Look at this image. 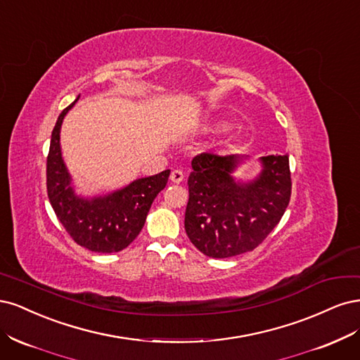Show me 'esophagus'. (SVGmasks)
Wrapping results in <instances>:
<instances>
[{
    "mask_svg": "<svg viewBox=\"0 0 360 360\" xmlns=\"http://www.w3.org/2000/svg\"><path fill=\"white\" fill-rule=\"evenodd\" d=\"M170 181L175 182V184H181L184 181V172L181 169H175L172 170L170 173Z\"/></svg>",
    "mask_w": 360,
    "mask_h": 360,
    "instance_id": "34e87169",
    "label": "esophagus"
}]
</instances>
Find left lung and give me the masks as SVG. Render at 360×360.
Wrapping results in <instances>:
<instances>
[{
	"mask_svg": "<svg viewBox=\"0 0 360 360\" xmlns=\"http://www.w3.org/2000/svg\"><path fill=\"white\" fill-rule=\"evenodd\" d=\"M239 163V157L212 153L191 161L185 231L207 257L227 259L257 248L288 206V155L263 157L260 176L248 184L230 176Z\"/></svg>",
	"mask_w": 360,
	"mask_h": 360,
	"instance_id": "obj_1",
	"label": "left lung"
}]
</instances>
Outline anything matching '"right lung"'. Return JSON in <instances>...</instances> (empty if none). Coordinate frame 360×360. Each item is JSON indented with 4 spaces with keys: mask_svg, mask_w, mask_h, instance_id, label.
<instances>
[{
    "mask_svg": "<svg viewBox=\"0 0 360 360\" xmlns=\"http://www.w3.org/2000/svg\"><path fill=\"white\" fill-rule=\"evenodd\" d=\"M75 103L61 112L52 131L46 163L49 202L77 245L96 252H118L129 247L141 233L149 207L157 194L166 187L170 170L137 179L117 193L92 200L75 195L60 148L61 124Z\"/></svg>",
    "mask_w": 360,
    "mask_h": 360,
    "instance_id": "obj_1",
    "label": "right lung"
}]
</instances>
